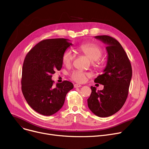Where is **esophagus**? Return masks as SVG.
<instances>
[{"instance_id":"1","label":"esophagus","mask_w":149,"mask_h":149,"mask_svg":"<svg viewBox=\"0 0 149 149\" xmlns=\"http://www.w3.org/2000/svg\"><path fill=\"white\" fill-rule=\"evenodd\" d=\"M74 86L75 88H80V87H81V85H80L79 84H74Z\"/></svg>"}]
</instances>
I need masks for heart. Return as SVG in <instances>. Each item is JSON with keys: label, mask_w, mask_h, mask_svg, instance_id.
Listing matches in <instances>:
<instances>
[{"label": "heart", "mask_w": 149, "mask_h": 149, "mask_svg": "<svg viewBox=\"0 0 149 149\" xmlns=\"http://www.w3.org/2000/svg\"><path fill=\"white\" fill-rule=\"evenodd\" d=\"M79 49L92 61V64L93 67L95 68H101L102 62L100 58L103 56V50L100 46L94 43H87L79 46ZM74 58V54L71 50L69 49L64 51L61 57L63 63L65 66L71 65ZM88 76H89L88 73L84 72L82 70H76L72 72L70 78L74 81L81 83L84 82Z\"/></svg>", "instance_id": "heart-1"}]
</instances>
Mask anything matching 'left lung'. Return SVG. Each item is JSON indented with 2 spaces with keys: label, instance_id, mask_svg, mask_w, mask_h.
I'll list each match as a JSON object with an SVG mask.
<instances>
[{
  "label": "left lung",
  "instance_id": "8db88e82",
  "mask_svg": "<svg viewBox=\"0 0 149 149\" xmlns=\"http://www.w3.org/2000/svg\"><path fill=\"white\" fill-rule=\"evenodd\" d=\"M95 37L107 45L106 48L108 57L104 73L94 80L104 85V89L96 91L95 87L91 86L88 105L97 116L107 117L119 111L126 102L132 69L127 55L115 38L106 35Z\"/></svg>",
  "mask_w": 149,
  "mask_h": 149
}]
</instances>
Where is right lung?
Masks as SVG:
<instances>
[{
    "label": "right lung",
    "mask_w": 149,
    "mask_h": 149,
    "mask_svg": "<svg viewBox=\"0 0 149 149\" xmlns=\"http://www.w3.org/2000/svg\"><path fill=\"white\" fill-rule=\"evenodd\" d=\"M68 39L52 38L37 43L26 54L22 68V91L28 104L43 115L50 116L63 106L73 84L65 80L54 86L52 75L62 68V55L72 45Z\"/></svg>",
    "instance_id": "add662e5"
}]
</instances>
